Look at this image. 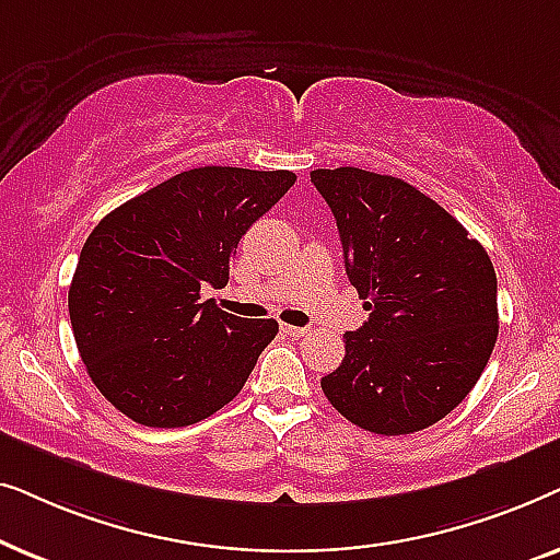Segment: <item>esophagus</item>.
I'll use <instances>...</instances> for the list:
<instances>
[{
    "instance_id": "34e87169",
    "label": "esophagus",
    "mask_w": 560,
    "mask_h": 560,
    "mask_svg": "<svg viewBox=\"0 0 560 560\" xmlns=\"http://www.w3.org/2000/svg\"><path fill=\"white\" fill-rule=\"evenodd\" d=\"M282 331H285L288 336H305V334H308V328H303V326H290V324H282Z\"/></svg>"
}]
</instances>
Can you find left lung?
<instances>
[{"instance_id": "1", "label": "left lung", "mask_w": 560, "mask_h": 560, "mask_svg": "<svg viewBox=\"0 0 560 560\" xmlns=\"http://www.w3.org/2000/svg\"><path fill=\"white\" fill-rule=\"evenodd\" d=\"M311 183L331 206L349 282L370 311L343 334L347 354L320 389L364 431H423L471 393L492 354V259L443 206L393 175L320 167Z\"/></svg>"}]
</instances>
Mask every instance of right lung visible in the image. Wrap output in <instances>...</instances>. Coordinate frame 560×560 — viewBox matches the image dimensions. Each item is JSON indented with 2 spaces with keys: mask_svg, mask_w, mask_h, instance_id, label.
<instances>
[{
  "mask_svg": "<svg viewBox=\"0 0 560 560\" xmlns=\"http://www.w3.org/2000/svg\"><path fill=\"white\" fill-rule=\"evenodd\" d=\"M295 183L290 171L194 167L98 221L68 313L86 372L135 423L180 428L232 402L278 320L201 301L224 288L236 244Z\"/></svg>",
  "mask_w": 560,
  "mask_h": 560,
  "instance_id": "1",
  "label": "right lung"
}]
</instances>
